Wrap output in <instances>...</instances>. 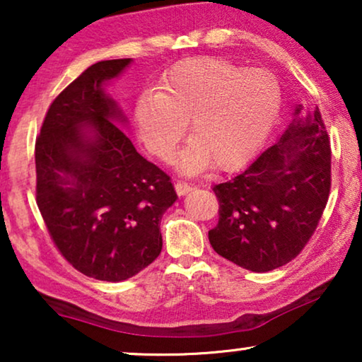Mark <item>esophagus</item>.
Segmentation results:
<instances>
[{
    "label": "esophagus",
    "mask_w": 362,
    "mask_h": 362,
    "mask_svg": "<svg viewBox=\"0 0 362 362\" xmlns=\"http://www.w3.org/2000/svg\"><path fill=\"white\" fill-rule=\"evenodd\" d=\"M175 189H176V192H177V196H186L187 192H189L192 187L187 185V182H176L175 185Z\"/></svg>",
    "instance_id": "obj_1"
}]
</instances>
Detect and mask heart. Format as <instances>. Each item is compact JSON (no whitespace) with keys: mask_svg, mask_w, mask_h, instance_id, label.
Returning a JSON list of instances; mask_svg holds the SVG:
<instances>
[{"mask_svg":"<svg viewBox=\"0 0 362 362\" xmlns=\"http://www.w3.org/2000/svg\"><path fill=\"white\" fill-rule=\"evenodd\" d=\"M133 105V123L146 150L171 161L189 120L192 138L177 168L196 175L216 166H245L264 146L279 118L281 88L265 69H247L221 57L176 62Z\"/></svg>","mask_w":362,"mask_h":362,"instance_id":"heart-1","label":"heart"}]
</instances>
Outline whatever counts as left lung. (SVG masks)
I'll return each instance as SVG.
<instances>
[{
    "label": "left lung",
    "mask_w": 362,
    "mask_h": 362,
    "mask_svg": "<svg viewBox=\"0 0 362 362\" xmlns=\"http://www.w3.org/2000/svg\"><path fill=\"white\" fill-rule=\"evenodd\" d=\"M293 120L244 171L216 185L219 222L209 230L217 254L252 272L288 264L313 235L328 202L331 146L318 107Z\"/></svg>",
    "instance_id": "left-lung-1"
}]
</instances>
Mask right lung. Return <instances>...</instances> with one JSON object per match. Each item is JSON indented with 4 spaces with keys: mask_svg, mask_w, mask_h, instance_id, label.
<instances>
[{
    "mask_svg": "<svg viewBox=\"0 0 362 362\" xmlns=\"http://www.w3.org/2000/svg\"><path fill=\"white\" fill-rule=\"evenodd\" d=\"M132 59L100 61L56 97L36 140V201L74 269L123 281L160 255V222L177 199L170 176L118 125L127 117L105 86Z\"/></svg>",
    "mask_w": 362,
    "mask_h": 362,
    "instance_id": "1",
    "label": "right lung"
}]
</instances>
